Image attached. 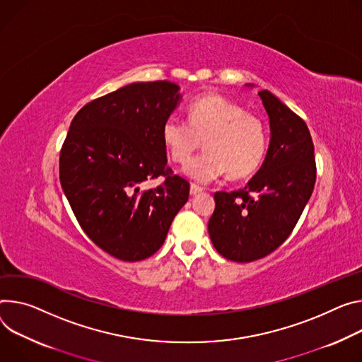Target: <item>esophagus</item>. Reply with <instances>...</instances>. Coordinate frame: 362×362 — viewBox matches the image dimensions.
I'll return each mask as SVG.
<instances>
[{
    "label": "esophagus",
    "mask_w": 362,
    "mask_h": 362,
    "mask_svg": "<svg viewBox=\"0 0 362 362\" xmlns=\"http://www.w3.org/2000/svg\"><path fill=\"white\" fill-rule=\"evenodd\" d=\"M202 192H204V189H202L201 186L194 185V183H192V185H190V194H192V196H194V194H199V193H202Z\"/></svg>",
    "instance_id": "1"
}]
</instances>
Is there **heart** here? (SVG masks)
Returning <instances> with one entry per match:
<instances>
[{
	"mask_svg": "<svg viewBox=\"0 0 362 362\" xmlns=\"http://www.w3.org/2000/svg\"><path fill=\"white\" fill-rule=\"evenodd\" d=\"M161 137L170 158L179 164L187 163L204 140L207 150L185 168L186 175L201 183L226 172L234 179L247 177L259 168L267 150V129L261 118L218 93L192 101L187 121L168 118Z\"/></svg>",
	"mask_w": 362,
	"mask_h": 362,
	"instance_id": "obj_1",
	"label": "heart"
}]
</instances>
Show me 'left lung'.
Returning a JSON list of instances; mask_svg holds the SVG:
<instances>
[{"label":"left lung","mask_w":362,"mask_h":362,"mask_svg":"<svg viewBox=\"0 0 362 362\" xmlns=\"http://www.w3.org/2000/svg\"><path fill=\"white\" fill-rule=\"evenodd\" d=\"M272 128L261 169L245 187L215 193L208 231L226 259L250 262L269 255L291 234L316 182L312 136L306 122L269 90H259Z\"/></svg>","instance_id":"left-lung-1"}]
</instances>
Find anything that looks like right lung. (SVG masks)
<instances>
[{
  "instance_id": "right-lung-1",
  "label": "right lung",
  "mask_w": 362,
  "mask_h": 362,
  "mask_svg": "<svg viewBox=\"0 0 362 362\" xmlns=\"http://www.w3.org/2000/svg\"><path fill=\"white\" fill-rule=\"evenodd\" d=\"M180 100L169 81L136 82L96 98L74 117L59 177L85 234L110 255L140 261L166 240L190 185L168 164L161 127ZM163 177L148 189L145 182Z\"/></svg>"
}]
</instances>
